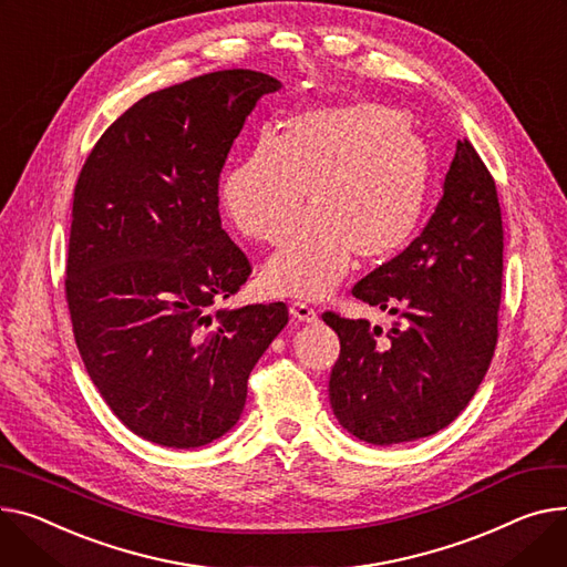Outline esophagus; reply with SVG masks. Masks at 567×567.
<instances>
[{
	"label": "esophagus",
	"mask_w": 567,
	"mask_h": 567,
	"mask_svg": "<svg viewBox=\"0 0 567 567\" xmlns=\"http://www.w3.org/2000/svg\"><path fill=\"white\" fill-rule=\"evenodd\" d=\"M289 312H291V317H293V319H298V321H303V323H315V321L319 319L317 310H315L312 306L303 303V300H293V303H291V308H289Z\"/></svg>",
	"instance_id": "obj_1"
}]
</instances>
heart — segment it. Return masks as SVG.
<instances>
[{"mask_svg": "<svg viewBox=\"0 0 567 567\" xmlns=\"http://www.w3.org/2000/svg\"><path fill=\"white\" fill-rule=\"evenodd\" d=\"M429 184V153L399 111L379 102L298 111L280 134L261 136L220 184L237 228L257 241H287L264 267L282 296H321L358 261L392 257L412 237Z\"/></svg>", "mask_w": 567, "mask_h": 567, "instance_id": "1", "label": "heart"}]
</instances>
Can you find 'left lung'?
<instances>
[{
  "label": "left lung",
  "instance_id": "left-lung-1",
  "mask_svg": "<svg viewBox=\"0 0 567 567\" xmlns=\"http://www.w3.org/2000/svg\"><path fill=\"white\" fill-rule=\"evenodd\" d=\"M502 274L497 186L463 138L422 235L353 287L355 298L394 317L392 328L323 312L339 334L328 383L339 424L388 446L454 422L495 355Z\"/></svg>",
  "mask_w": 567,
  "mask_h": 567
}]
</instances>
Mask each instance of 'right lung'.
Wrapping results in <instances>:
<instances>
[{"mask_svg": "<svg viewBox=\"0 0 567 567\" xmlns=\"http://www.w3.org/2000/svg\"><path fill=\"white\" fill-rule=\"evenodd\" d=\"M282 84L218 70L150 93L95 143L74 186L65 300L84 367L138 437L196 449L241 417L285 303L212 308L250 276L220 228L218 177L257 100Z\"/></svg>", "mask_w": 567, "mask_h": 567, "instance_id": "obj_1", "label": "right lung"}]
</instances>
